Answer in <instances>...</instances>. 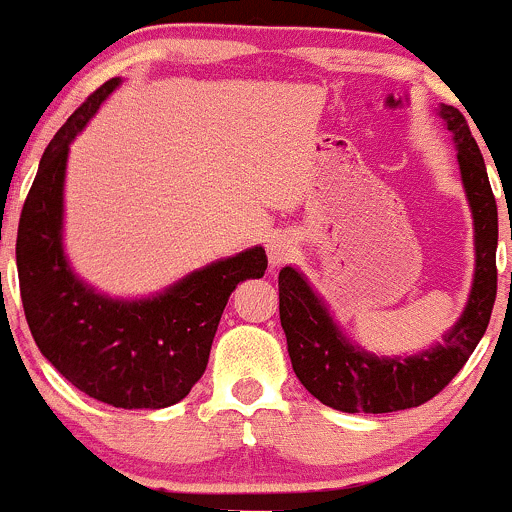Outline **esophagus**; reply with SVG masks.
I'll return each mask as SVG.
<instances>
[{"label": "esophagus", "mask_w": 512, "mask_h": 512, "mask_svg": "<svg viewBox=\"0 0 512 512\" xmlns=\"http://www.w3.org/2000/svg\"><path fill=\"white\" fill-rule=\"evenodd\" d=\"M293 252H296V240L291 233H274L267 243V257L272 267H279L286 260H291Z\"/></svg>", "instance_id": "esophagus-1"}]
</instances>
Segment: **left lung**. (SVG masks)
Masks as SVG:
<instances>
[{"label":"left lung","instance_id":"left-lung-1","mask_svg":"<svg viewBox=\"0 0 512 512\" xmlns=\"http://www.w3.org/2000/svg\"><path fill=\"white\" fill-rule=\"evenodd\" d=\"M440 120L452 132L457 163L474 219V281L460 320L443 342L414 356H375L349 342L325 301L293 267L279 272V317L289 344L291 366L310 395L327 407L366 414L411 409L428 402L460 373L489 327L496 303L498 209L484 158L467 120L452 105H438Z\"/></svg>","mask_w":512,"mask_h":512}]
</instances>
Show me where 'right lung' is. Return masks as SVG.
I'll return each instance as SVG.
<instances>
[{
    "instance_id": "right-lung-1",
    "label": "right lung",
    "mask_w": 512,
    "mask_h": 512,
    "mask_svg": "<svg viewBox=\"0 0 512 512\" xmlns=\"http://www.w3.org/2000/svg\"><path fill=\"white\" fill-rule=\"evenodd\" d=\"M117 86L93 91L45 149L21 211L16 267L35 344L69 383L120 409H163L202 378L228 296L264 276L267 255L255 245L137 301L93 291L72 272L62 245L69 144Z\"/></svg>"
}]
</instances>
